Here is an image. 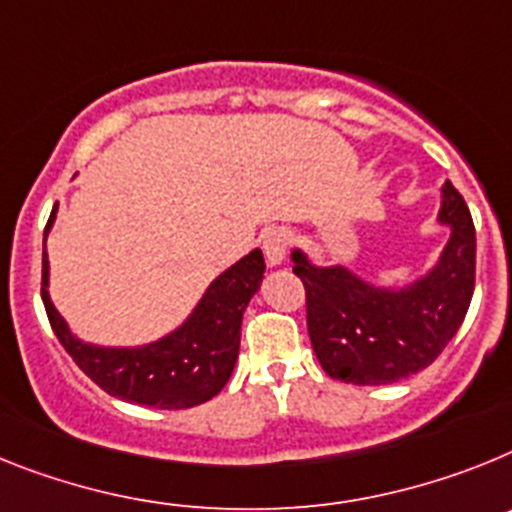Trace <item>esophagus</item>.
Wrapping results in <instances>:
<instances>
[{"instance_id":"esophagus-1","label":"esophagus","mask_w":512,"mask_h":512,"mask_svg":"<svg viewBox=\"0 0 512 512\" xmlns=\"http://www.w3.org/2000/svg\"><path fill=\"white\" fill-rule=\"evenodd\" d=\"M288 247H291V231L288 229L268 231V237L262 242V250H265L270 265H281L288 255Z\"/></svg>"}]
</instances>
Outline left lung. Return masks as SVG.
Segmentation results:
<instances>
[{
  "instance_id": "obj_1",
  "label": "left lung",
  "mask_w": 512,
  "mask_h": 512,
  "mask_svg": "<svg viewBox=\"0 0 512 512\" xmlns=\"http://www.w3.org/2000/svg\"><path fill=\"white\" fill-rule=\"evenodd\" d=\"M451 242L438 268L402 291L371 288L345 268H311L293 252L306 293L311 348L327 376L355 386L402 381L428 368L464 322L474 293L477 237L464 195L443 185Z\"/></svg>"
}]
</instances>
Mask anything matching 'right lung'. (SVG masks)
<instances>
[{
	"label": "right lung",
	"mask_w": 512,
	"mask_h": 512,
	"mask_svg": "<svg viewBox=\"0 0 512 512\" xmlns=\"http://www.w3.org/2000/svg\"><path fill=\"white\" fill-rule=\"evenodd\" d=\"M56 211L46 224V234ZM265 260L255 250L219 275L201 299L193 317L175 335L139 350H105L84 345L71 335L48 299V260L43 252L41 296L48 322L74 358L102 391L133 404L159 410H188L216 397L229 381L239 355V327L252 293L260 288Z\"/></svg>",
	"instance_id": "right-lung-1"
}]
</instances>
